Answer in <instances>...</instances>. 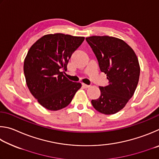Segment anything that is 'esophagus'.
<instances>
[{
    "label": "esophagus",
    "mask_w": 159,
    "mask_h": 159,
    "mask_svg": "<svg viewBox=\"0 0 159 159\" xmlns=\"http://www.w3.org/2000/svg\"><path fill=\"white\" fill-rule=\"evenodd\" d=\"M82 87L85 88V89H87V88H89L91 86L88 85V84H84V83H82Z\"/></svg>",
    "instance_id": "34e87169"
}]
</instances>
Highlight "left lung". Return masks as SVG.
<instances>
[{
	"label": "left lung",
	"instance_id": "8db88e82",
	"mask_svg": "<svg viewBox=\"0 0 159 159\" xmlns=\"http://www.w3.org/2000/svg\"><path fill=\"white\" fill-rule=\"evenodd\" d=\"M109 84L100 87L101 96L91 103L99 112L113 115L123 109L137 87L140 68L135 53L121 39L110 36L86 38Z\"/></svg>",
	"mask_w": 159,
	"mask_h": 159
}]
</instances>
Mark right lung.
<instances>
[{"mask_svg":"<svg viewBox=\"0 0 159 159\" xmlns=\"http://www.w3.org/2000/svg\"><path fill=\"white\" fill-rule=\"evenodd\" d=\"M84 40V37L48 34L36 41L28 52L24 63L27 87L46 109L57 111L68 106L81 88V83L69 80L61 70H67L71 55Z\"/></svg>","mask_w":159,"mask_h":159,"instance_id":"1","label":"right lung"}]
</instances>
